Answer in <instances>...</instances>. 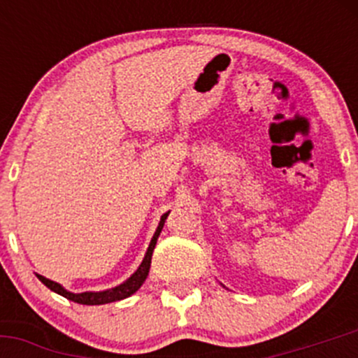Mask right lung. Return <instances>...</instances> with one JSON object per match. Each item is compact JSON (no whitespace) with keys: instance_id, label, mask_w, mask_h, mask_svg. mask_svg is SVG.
<instances>
[{"instance_id":"add662e5","label":"right lung","mask_w":358,"mask_h":358,"mask_svg":"<svg viewBox=\"0 0 358 358\" xmlns=\"http://www.w3.org/2000/svg\"><path fill=\"white\" fill-rule=\"evenodd\" d=\"M166 218H168V213H166V215H162L161 223H159L156 234H154L152 241H150V246H149V249H147V255H145V258H143L142 265L138 266V270H136V272L133 273V275L129 277V279L126 280L124 284H121V286L114 287V289L102 291V292H81V294H74V292H69V291L64 289V287L60 286V284L53 282V280H50V279H45V277H43V275H38V279L41 280V282L45 284L46 287H50V289H52L53 292H57V294L64 296V298L71 299V301L81 303V305H106V303L119 301V299L128 298V296H131L133 292L140 289V286H142V284H143V280H145L147 275H149L150 259H152L154 248H156L157 237H159V234H161L162 225H164V220Z\"/></svg>"}]
</instances>
